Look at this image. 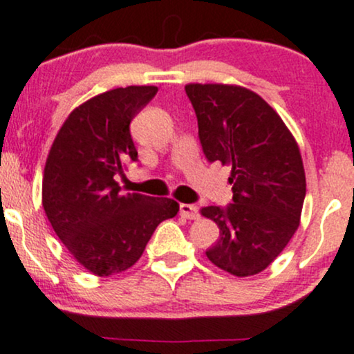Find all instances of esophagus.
Masks as SVG:
<instances>
[{
	"mask_svg": "<svg viewBox=\"0 0 354 354\" xmlns=\"http://www.w3.org/2000/svg\"><path fill=\"white\" fill-rule=\"evenodd\" d=\"M180 214L186 219H198L199 209L194 204H180Z\"/></svg>",
	"mask_w": 354,
	"mask_h": 354,
	"instance_id": "1",
	"label": "esophagus"
}]
</instances>
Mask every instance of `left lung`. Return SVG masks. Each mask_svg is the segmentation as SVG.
I'll return each instance as SVG.
<instances>
[{
  "label": "left lung",
  "instance_id": "8db88e82",
  "mask_svg": "<svg viewBox=\"0 0 354 354\" xmlns=\"http://www.w3.org/2000/svg\"><path fill=\"white\" fill-rule=\"evenodd\" d=\"M206 158L231 166L232 203L206 206L219 241L206 250L216 267L250 277L270 266L299 229L306 193L295 138L261 95L227 84H188Z\"/></svg>",
  "mask_w": 354,
  "mask_h": 354
}]
</instances>
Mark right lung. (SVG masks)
<instances>
[{"label": "right lung", "mask_w": 354, "mask_h": 354, "mask_svg": "<svg viewBox=\"0 0 354 354\" xmlns=\"http://www.w3.org/2000/svg\"><path fill=\"white\" fill-rule=\"evenodd\" d=\"M158 92L130 85L104 92L71 112L57 131L42 178V206L72 257L93 275L130 269L180 204L169 198L122 193L115 174L136 161L130 122Z\"/></svg>", "instance_id": "obj_1"}]
</instances>
